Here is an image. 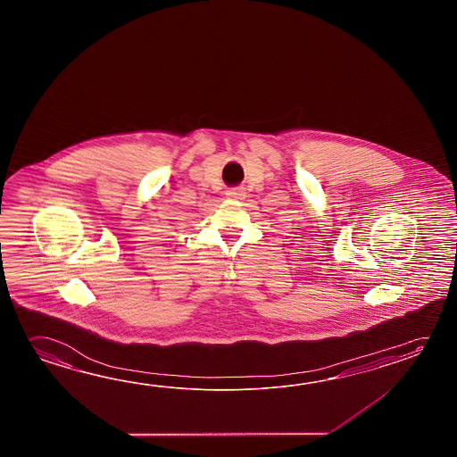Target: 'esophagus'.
Instances as JSON below:
<instances>
[{"label": "esophagus", "instance_id": "obj_1", "mask_svg": "<svg viewBox=\"0 0 457 457\" xmlns=\"http://www.w3.org/2000/svg\"><path fill=\"white\" fill-rule=\"evenodd\" d=\"M227 197H230V199H243V197H245V191L240 189V187L228 189V191H227Z\"/></svg>", "mask_w": 457, "mask_h": 457}]
</instances>
